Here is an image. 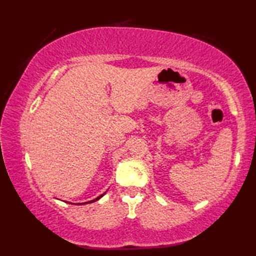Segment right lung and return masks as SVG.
Returning a JSON list of instances; mask_svg holds the SVG:
<instances>
[{
    "label": "right lung",
    "mask_w": 256,
    "mask_h": 256,
    "mask_svg": "<svg viewBox=\"0 0 256 256\" xmlns=\"http://www.w3.org/2000/svg\"><path fill=\"white\" fill-rule=\"evenodd\" d=\"M103 196H104V194H101V196H99V197L98 198H96V199H94V200H90V201H88V202H84V204H91V202H94V201H96V200H99L101 197H103Z\"/></svg>",
    "instance_id": "right-lung-1"
}]
</instances>
